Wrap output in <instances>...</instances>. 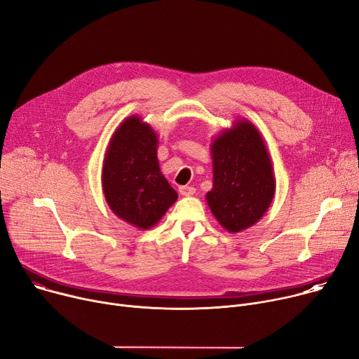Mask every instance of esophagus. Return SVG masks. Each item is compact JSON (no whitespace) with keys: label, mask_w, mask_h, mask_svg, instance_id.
Here are the masks:
<instances>
[{"label":"esophagus","mask_w":359,"mask_h":359,"mask_svg":"<svg viewBox=\"0 0 359 359\" xmlns=\"http://www.w3.org/2000/svg\"><path fill=\"white\" fill-rule=\"evenodd\" d=\"M179 191H180L182 196H193V194L196 193V189L191 187V186H180Z\"/></svg>","instance_id":"obj_1"}]
</instances>
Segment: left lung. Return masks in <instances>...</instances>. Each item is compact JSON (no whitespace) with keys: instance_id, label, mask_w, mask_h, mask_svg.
I'll list each match as a JSON object with an SVG mask.
<instances>
[{"instance_id":"obj_1","label":"left lung","mask_w":359,"mask_h":359,"mask_svg":"<svg viewBox=\"0 0 359 359\" xmlns=\"http://www.w3.org/2000/svg\"><path fill=\"white\" fill-rule=\"evenodd\" d=\"M210 151L213 187L206 202L223 229L242 232L262 219L275 194L266 144L255 124L242 118L213 139Z\"/></svg>"}]
</instances>
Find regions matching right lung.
<instances>
[{"label": "right lung", "instance_id": "obj_1", "mask_svg": "<svg viewBox=\"0 0 359 359\" xmlns=\"http://www.w3.org/2000/svg\"><path fill=\"white\" fill-rule=\"evenodd\" d=\"M158 139L137 114L113 133L103 160L102 184L113 213L142 231L153 227L177 201L157 160Z\"/></svg>", "mask_w": 359, "mask_h": 359}]
</instances>
